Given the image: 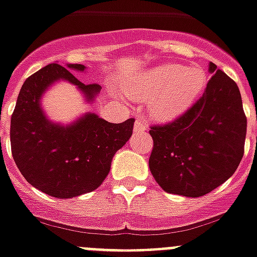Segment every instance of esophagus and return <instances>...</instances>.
Wrapping results in <instances>:
<instances>
[{
	"mask_svg": "<svg viewBox=\"0 0 257 257\" xmlns=\"http://www.w3.org/2000/svg\"><path fill=\"white\" fill-rule=\"evenodd\" d=\"M145 131H147V124L144 122L143 118H139V120H136L135 132H145Z\"/></svg>",
	"mask_w": 257,
	"mask_h": 257,
	"instance_id": "1",
	"label": "esophagus"
}]
</instances>
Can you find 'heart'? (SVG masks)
<instances>
[{
	"instance_id": "heart-1",
	"label": "heart",
	"mask_w": 257,
	"mask_h": 257,
	"mask_svg": "<svg viewBox=\"0 0 257 257\" xmlns=\"http://www.w3.org/2000/svg\"><path fill=\"white\" fill-rule=\"evenodd\" d=\"M206 75L198 68L165 64L148 71L132 87L133 95L150 99V113L160 120H172L187 109L201 95Z\"/></svg>"
}]
</instances>
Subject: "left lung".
<instances>
[{"label": "left lung", "instance_id": "obj_1", "mask_svg": "<svg viewBox=\"0 0 257 257\" xmlns=\"http://www.w3.org/2000/svg\"><path fill=\"white\" fill-rule=\"evenodd\" d=\"M204 93L181 116L152 125L150 172L166 193L197 198L232 176L244 154L247 117L236 83L210 63Z\"/></svg>", "mask_w": 257, "mask_h": 257}]
</instances>
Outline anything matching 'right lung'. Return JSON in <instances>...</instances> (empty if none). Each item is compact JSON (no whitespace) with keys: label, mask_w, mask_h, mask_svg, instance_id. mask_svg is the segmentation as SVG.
<instances>
[{"label":"right lung","mask_w":257,"mask_h":257,"mask_svg":"<svg viewBox=\"0 0 257 257\" xmlns=\"http://www.w3.org/2000/svg\"><path fill=\"white\" fill-rule=\"evenodd\" d=\"M68 68L85 67L68 64ZM59 79L78 85L88 100L100 91L99 84L81 83L63 66L47 64L21 88L10 121V144L17 168L27 182L51 197L72 198L103 183L114 153L132 136L135 118L113 124L88 113L70 126L51 124L42 113L39 99Z\"/></svg>","instance_id":"obj_1"}]
</instances>
